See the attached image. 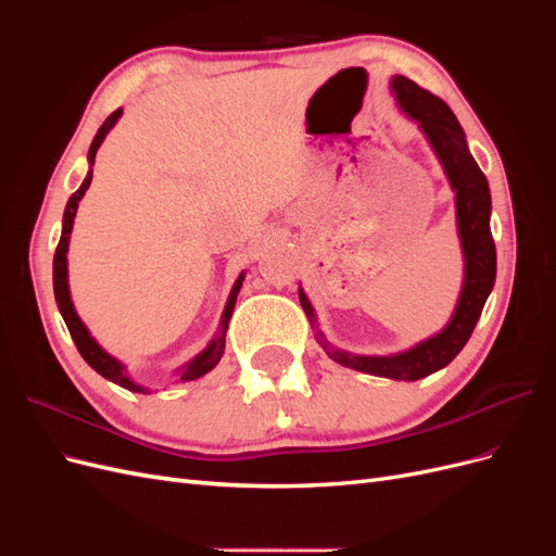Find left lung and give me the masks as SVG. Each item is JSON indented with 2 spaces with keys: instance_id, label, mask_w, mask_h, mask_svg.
Returning <instances> with one entry per match:
<instances>
[{
  "instance_id": "1",
  "label": "left lung",
  "mask_w": 556,
  "mask_h": 556,
  "mask_svg": "<svg viewBox=\"0 0 556 556\" xmlns=\"http://www.w3.org/2000/svg\"><path fill=\"white\" fill-rule=\"evenodd\" d=\"M392 90L396 94L399 106L422 127L425 137L429 139L433 153L439 155L454 190L457 229L464 250V288L457 301V308H454L452 319L441 333L417 343L415 348L390 357H364L331 348L329 341L325 339V333L317 327L313 306L304 290H299V301L301 308L308 315V323L315 331V341L325 348V352L333 362L380 378L419 380L435 374L439 368L447 366L459 355L478 325L486 296H490L494 288L496 245L490 229L492 197L484 174L480 172V166L476 164L466 146V137L457 115L452 113V109L443 99L431 94L425 88H419L415 80L406 76H394Z\"/></svg>"
}]
</instances>
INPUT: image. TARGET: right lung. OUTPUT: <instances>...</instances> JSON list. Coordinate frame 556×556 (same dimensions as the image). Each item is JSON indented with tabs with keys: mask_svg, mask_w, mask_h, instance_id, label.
<instances>
[{
	"mask_svg": "<svg viewBox=\"0 0 556 556\" xmlns=\"http://www.w3.org/2000/svg\"><path fill=\"white\" fill-rule=\"evenodd\" d=\"M123 115V109L113 111L104 125L99 127L97 137L90 146V153H88V162L90 166L94 164V157H97V150L99 146H102V141L106 139V134L113 129V125L117 123V117ZM90 180H92V172L86 176V180H83L80 188L70 197V201H66V208H64V220H62V237H60V243H58V250H55V257H53V290H55V301H58V308L64 317V325L66 329H70L72 339L80 352V357L86 359L94 371L99 376H104L106 380L115 382L125 387V390L129 392H139V394H148V387H141L134 380L127 378L125 374V366L113 359L109 352H104L102 348H99V343L92 339L88 327L80 323V317L76 315L74 311V304H72V296H70V280H66V252H70V237H72V229H74V217H76V211H78V201L83 199V194H86V190L90 188ZM243 285V274L239 276V280L233 282V290L229 294V301L225 306V313H223V323H220V333L215 336V339L208 343V348L204 352H199V355L182 366L180 371V380H197L201 376H206L211 368H215V364L220 362L223 352H225V333H227V327H229V317L233 313V304H237V294L241 290Z\"/></svg>",
	"mask_w": 556,
	"mask_h": 556,
	"instance_id": "right-lung-1",
	"label": "right lung"
}]
</instances>
